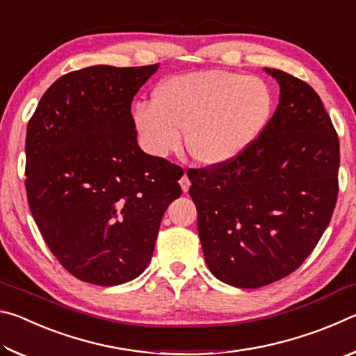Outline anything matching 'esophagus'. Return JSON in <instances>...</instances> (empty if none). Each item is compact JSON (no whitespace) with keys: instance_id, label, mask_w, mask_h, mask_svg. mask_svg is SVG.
Here are the masks:
<instances>
[{"instance_id":"esophagus-1","label":"esophagus","mask_w":356,"mask_h":356,"mask_svg":"<svg viewBox=\"0 0 356 356\" xmlns=\"http://www.w3.org/2000/svg\"><path fill=\"white\" fill-rule=\"evenodd\" d=\"M179 184H180V186H182V191H184V193H186V191L190 190V185H191V182H190V179L186 177V174H184L182 179L179 180Z\"/></svg>"}]
</instances>
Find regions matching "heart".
<instances>
[{
  "mask_svg": "<svg viewBox=\"0 0 356 356\" xmlns=\"http://www.w3.org/2000/svg\"><path fill=\"white\" fill-rule=\"evenodd\" d=\"M275 99L259 76L227 70L172 75L152 92V104L134 111V125L150 155L166 156L182 146L202 166L231 163L268 127Z\"/></svg>",
  "mask_w": 356,
  "mask_h": 356,
  "instance_id": "obj_1",
  "label": "heart"
}]
</instances>
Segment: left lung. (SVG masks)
Instances as JSON below:
<instances>
[{
    "label": "left lung",
    "mask_w": 356,
    "mask_h": 356,
    "mask_svg": "<svg viewBox=\"0 0 356 356\" xmlns=\"http://www.w3.org/2000/svg\"><path fill=\"white\" fill-rule=\"evenodd\" d=\"M268 127L231 163L186 172L197 232L215 278L257 289L311 254L337 200L339 140L318 94L282 70Z\"/></svg>",
    "instance_id": "1"
}]
</instances>
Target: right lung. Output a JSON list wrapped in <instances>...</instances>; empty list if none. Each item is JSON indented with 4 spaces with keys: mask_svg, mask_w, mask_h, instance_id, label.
Here are the masks:
<instances>
[{
    "mask_svg": "<svg viewBox=\"0 0 356 356\" xmlns=\"http://www.w3.org/2000/svg\"><path fill=\"white\" fill-rule=\"evenodd\" d=\"M159 64L91 65L42 95L26 130V195L48 248L95 286L140 276L160 222L182 195L179 166L143 152L131 100Z\"/></svg>",
    "mask_w": 356,
    "mask_h": 356,
    "instance_id": "obj_1",
    "label": "right lung"
}]
</instances>
